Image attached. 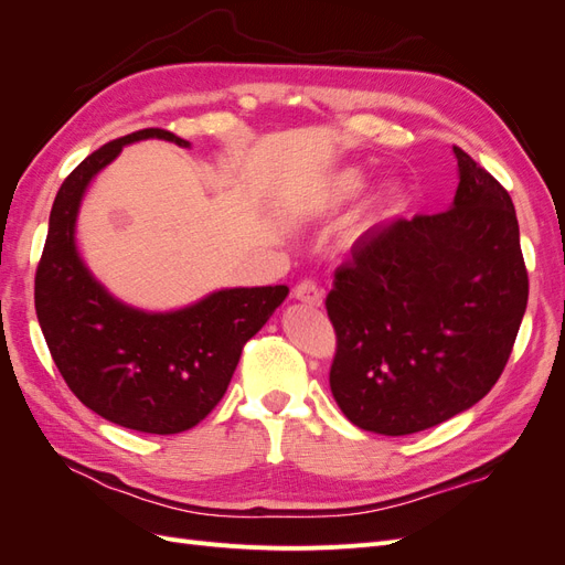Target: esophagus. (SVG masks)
Segmentation results:
<instances>
[{
  "label": "esophagus",
  "instance_id": "1",
  "mask_svg": "<svg viewBox=\"0 0 565 565\" xmlns=\"http://www.w3.org/2000/svg\"><path fill=\"white\" fill-rule=\"evenodd\" d=\"M295 299L318 309V306H322V289L311 280H303L295 287Z\"/></svg>",
  "mask_w": 565,
  "mask_h": 565
}]
</instances>
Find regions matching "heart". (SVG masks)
<instances>
[{"mask_svg": "<svg viewBox=\"0 0 565 565\" xmlns=\"http://www.w3.org/2000/svg\"><path fill=\"white\" fill-rule=\"evenodd\" d=\"M361 188H363L361 169L358 167L337 169V172L324 179L309 198H306L301 204H297L295 218L306 221V218L328 216V214L337 212L341 204L349 202L353 195H358ZM386 200H388V191H377V193H372L367 200H363V204L355 210V214L351 218V226H349L351 237L363 235L374 224V221L380 218Z\"/></svg>", "mask_w": 565, "mask_h": 565, "instance_id": "heart-1", "label": "heart"}]
</instances>
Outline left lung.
<instances>
[{
    "label": "left lung",
    "mask_w": 565,
    "mask_h": 565,
    "mask_svg": "<svg viewBox=\"0 0 565 565\" xmlns=\"http://www.w3.org/2000/svg\"><path fill=\"white\" fill-rule=\"evenodd\" d=\"M450 210L367 231L334 273L330 388L355 426L407 436L481 401L500 380L527 303L514 202L452 146Z\"/></svg>",
    "instance_id": "8db88e82"
}]
</instances>
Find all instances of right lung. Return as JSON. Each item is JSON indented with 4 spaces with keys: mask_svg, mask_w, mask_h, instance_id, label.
Instances as JSON below:
<instances>
[{
    "mask_svg": "<svg viewBox=\"0 0 565 565\" xmlns=\"http://www.w3.org/2000/svg\"><path fill=\"white\" fill-rule=\"evenodd\" d=\"M162 139L141 129L79 162L54 200L35 276V309L51 358L75 396L104 419L143 434H179L224 398L243 347L289 295L285 285L226 287L174 311H143L100 285L75 241L84 193L125 146Z\"/></svg>",
    "mask_w": 565,
    "mask_h": 565,
    "instance_id": "add662e5",
    "label": "right lung"
}]
</instances>
